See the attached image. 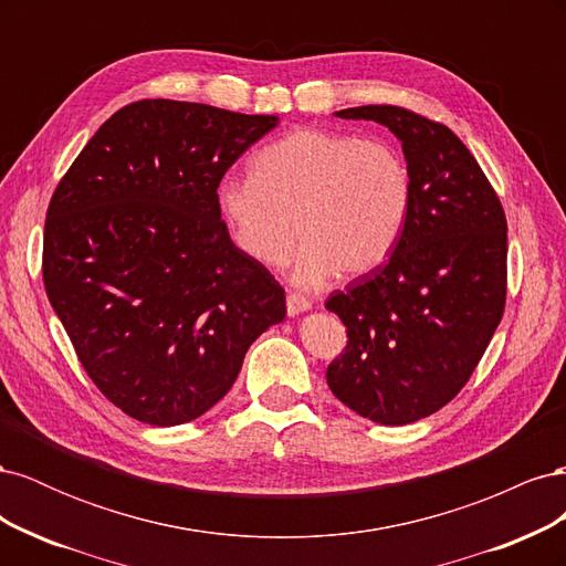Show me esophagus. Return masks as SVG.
I'll return each mask as SVG.
<instances>
[{
	"mask_svg": "<svg viewBox=\"0 0 566 566\" xmlns=\"http://www.w3.org/2000/svg\"><path fill=\"white\" fill-rule=\"evenodd\" d=\"M285 304H287V314H290V316H295V314H302V312H306V310H312V300L304 297L302 293H293V290H290V293H287Z\"/></svg>",
	"mask_w": 566,
	"mask_h": 566,
	"instance_id": "esophagus-1",
	"label": "esophagus"
}]
</instances>
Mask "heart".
I'll list each match as a JSON object with an SVG mask.
<instances>
[{"label":"heart","mask_w":566,"mask_h":566,"mask_svg":"<svg viewBox=\"0 0 566 566\" xmlns=\"http://www.w3.org/2000/svg\"><path fill=\"white\" fill-rule=\"evenodd\" d=\"M408 165L378 139L328 129H297L262 148L250 179H227L219 208L238 248L262 266H281L304 245L302 283L333 271L354 279L380 266L397 245L410 210Z\"/></svg>","instance_id":"1"}]
</instances>
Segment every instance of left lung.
Listing matches in <instances>:
<instances>
[{
	"instance_id": "8db88e82",
	"label": "left lung",
	"mask_w": 566,
	"mask_h": 566,
	"mask_svg": "<svg viewBox=\"0 0 566 566\" xmlns=\"http://www.w3.org/2000/svg\"><path fill=\"white\" fill-rule=\"evenodd\" d=\"M399 136L410 210L389 260L325 300L347 328L328 387L373 422L408 424L437 413L468 385L505 312L507 221L468 146L401 106H358Z\"/></svg>"
}]
</instances>
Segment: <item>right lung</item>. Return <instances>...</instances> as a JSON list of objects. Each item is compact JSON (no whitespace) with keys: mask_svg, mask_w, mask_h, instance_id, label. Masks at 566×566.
Returning a JSON list of instances; mask_svg holds the SVG:
<instances>
[{"mask_svg":"<svg viewBox=\"0 0 566 566\" xmlns=\"http://www.w3.org/2000/svg\"><path fill=\"white\" fill-rule=\"evenodd\" d=\"M276 119L134 101L98 127L49 200V302L92 382L134 420L202 416L285 316V290L233 245L217 196Z\"/></svg>","mask_w":566,"mask_h":566,"instance_id":"obj_1","label":"right lung"}]
</instances>
